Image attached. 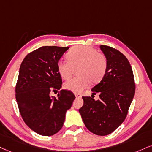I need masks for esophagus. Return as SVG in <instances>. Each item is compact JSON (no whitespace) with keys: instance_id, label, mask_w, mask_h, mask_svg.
Returning a JSON list of instances; mask_svg holds the SVG:
<instances>
[{"instance_id":"34e87169","label":"esophagus","mask_w":152,"mask_h":152,"mask_svg":"<svg viewBox=\"0 0 152 152\" xmlns=\"http://www.w3.org/2000/svg\"><path fill=\"white\" fill-rule=\"evenodd\" d=\"M75 96L76 98H81L82 97V95L80 94H77V93L75 94Z\"/></svg>"}]
</instances>
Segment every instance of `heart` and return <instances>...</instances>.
<instances>
[{"label": "heart", "instance_id": "obj_1", "mask_svg": "<svg viewBox=\"0 0 152 152\" xmlns=\"http://www.w3.org/2000/svg\"><path fill=\"white\" fill-rule=\"evenodd\" d=\"M68 61L60 60L57 68L60 75L65 80L72 77L74 69L77 68L80 77L72 78L64 84L65 89L80 93L89 83L95 84L102 80L107 70L108 62L104 54L89 46H78L72 48L67 54Z\"/></svg>", "mask_w": 152, "mask_h": 152}]
</instances>
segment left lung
Returning <instances> with one entry per match:
<instances>
[{"label":"left lung","mask_w":152,"mask_h":152,"mask_svg":"<svg viewBox=\"0 0 152 152\" xmlns=\"http://www.w3.org/2000/svg\"><path fill=\"white\" fill-rule=\"evenodd\" d=\"M108 62L106 74L91 91L99 93V99L82 96L84 104L79 109L84 123L92 133L109 134L126 118L134 96L135 85L132 67L127 58L119 50L101 45Z\"/></svg>","instance_id":"obj_1"}]
</instances>
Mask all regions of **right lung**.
I'll list each match as a JSON object with an SVG mask.
<instances>
[{
	"label": "right lung",
	"mask_w": 152,
	"mask_h": 152,
	"mask_svg": "<svg viewBox=\"0 0 152 152\" xmlns=\"http://www.w3.org/2000/svg\"><path fill=\"white\" fill-rule=\"evenodd\" d=\"M69 47L43 46L31 52L20 65L17 82L16 100L22 119L31 130L50 136L61 130L65 113L75 99L72 91L60 90L61 76L58 62Z\"/></svg>",
	"instance_id": "obj_1"
}]
</instances>
